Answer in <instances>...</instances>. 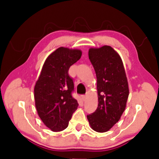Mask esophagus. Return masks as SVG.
Instances as JSON below:
<instances>
[{"label":"esophagus","instance_id":"1","mask_svg":"<svg viewBox=\"0 0 159 159\" xmlns=\"http://www.w3.org/2000/svg\"><path fill=\"white\" fill-rule=\"evenodd\" d=\"M87 97H88V95H82V99L83 100V101H85V100L87 99Z\"/></svg>","mask_w":159,"mask_h":159}]
</instances>
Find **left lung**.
<instances>
[{"label":"left lung","mask_w":159,"mask_h":159,"mask_svg":"<svg viewBox=\"0 0 159 159\" xmlns=\"http://www.w3.org/2000/svg\"><path fill=\"white\" fill-rule=\"evenodd\" d=\"M88 56L96 74L98 105L87 118L93 130L106 132L125 111L129 96L127 78L120 56L109 45L91 48Z\"/></svg>","instance_id":"left-lung-1"}]
</instances>
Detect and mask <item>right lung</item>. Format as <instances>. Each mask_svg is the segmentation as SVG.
<instances>
[{
	"label": "right lung",
	"mask_w": 159,
	"mask_h": 159,
	"mask_svg": "<svg viewBox=\"0 0 159 159\" xmlns=\"http://www.w3.org/2000/svg\"><path fill=\"white\" fill-rule=\"evenodd\" d=\"M79 49L60 47L48 56L34 88L35 107L44 125L53 132L68 127L79 106L71 93L74 82L69 69L81 58Z\"/></svg>",
	"instance_id": "right-lung-1"
}]
</instances>
